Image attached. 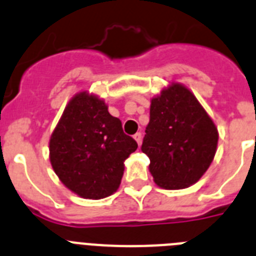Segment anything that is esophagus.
<instances>
[{"label": "esophagus", "mask_w": 256, "mask_h": 256, "mask_svg": "<svg viewBox=\"0 0 256 256\" xmlns=\"http://www.w3.org/2000/svg\"><path fill=\"white\" fill-rule=\"evenodd\" d=\"M133 138L136 140V141H137V144H141V141H142V133L141 132H137L136 133L134 136H133Z\"/></svg>", "instance_id": "esophagus-1"}]
</instances>
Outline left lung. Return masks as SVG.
Instances as JSON below:
<instances>
[{
    "label": "left lung",
    "instance_id": "left-lung-1",
    "mask_svg": "<svg viewBox=\"0 0 256 256\" xmlns=\"http://www.w3.org/2000/svg\"><path fill=\"white\" fill-rule=\"evenodd\" d=\"M142 152L150 159L158 186L186 188L198 182L212 164L218 130L191 91L178 83L151 100Z\"/></svg>",
    "mask_w": 256,
    "mask_h": 256
}]
</instances>
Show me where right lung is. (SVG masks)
Masks as SVG:
<instances>
[{
	"label": "right lung",
	"mask_w": 256,
	"mask_h": 256,
	"mask_svg": "<svg viewBox=\"0 0 256 256\" xmlns=\"http://www.w3.org/2000/svg\"><path fill=\"white\" fill-rule=\"evenodd\" d=\"M137 146L102 100L80 92L68 104L52 133L50 160L68 188L98 200L116 191L124 160Z\"/></svg>",
	"instance_id": "1"
}]
</instances>
